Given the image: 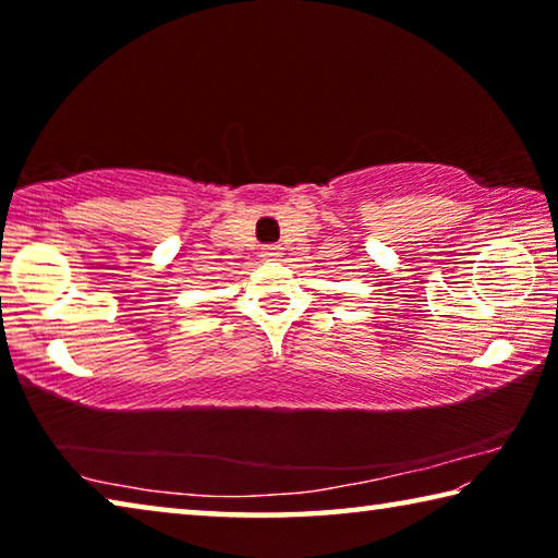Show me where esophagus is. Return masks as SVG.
I'll return each mask as SVG.
<instances>
[{
  "instance_id": "esophagus-1",
  "label": "esophagus",
  "mask_w": 558,
  "mask_h": 558,
  "mask_svg": "<svg viewBox=\"0 0 558 558\" xmlns=\"http://www.w3.org/2000/svg\"><path fill=\"white\" fill-rule=\"evenodd\" d=\"M280 256H282V248H280V245H266V248H263V258L276 260V258H280Z\"/></svg>"
}]
</instances>
